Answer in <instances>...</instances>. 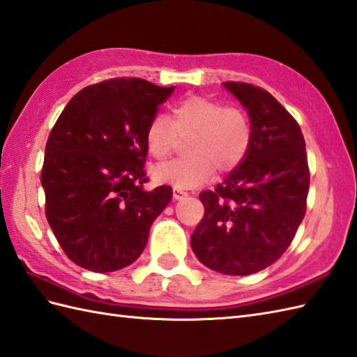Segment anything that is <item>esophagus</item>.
Returning a JSON list of instances; mask_svg holds the SVG:
<instances>
[{
  "instance_id": "esophagus-1",
  "label": "esophagus",
  "mask_w": 357,
  "mask_h": 357,
  "mask_svg": "<svg viewBox=\"0 0 357 357\" xmlns=\"http://www.w3.org/2000/svg\"><path fill=\"white\" fill-rule=\"evenodd\" d=\"M187 196V192H184V190H181L178 187H173V197L176 199V201H179V199L185 197Z\"/></svg>"
}]
</instances>
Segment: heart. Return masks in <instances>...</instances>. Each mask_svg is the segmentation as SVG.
<instances>
[{
  "mask_svg": "<svg viewBox=\"0 0 357 357\" xmlns=\"http://www.w3.org/2000/svg\"><path fill=\"white\" fill-rule=\"evenodd\" d=\"M178 137L187 139L184 158L153 169L155 181L178 188L205 184L216 169L228 173L245 160L251 143V124L236 106H223L204 96H188L172 106L170 120L156 114L147 123L144 141L155 160L172 153Z\"/></svg>",
  "mask_w": 357,
  "mask_h": 357,
  "instance_id": "heart-1",
  "label": "heart"
}]
</instances>
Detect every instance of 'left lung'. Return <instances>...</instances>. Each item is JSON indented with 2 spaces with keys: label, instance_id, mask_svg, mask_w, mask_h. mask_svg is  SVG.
Returning <instances> with one entry per match:
<instances>
[{
  "label": "left lung",
  "instance_id": "8db88e82",
  "mask_svg": "<svg viewBox=\"0 0 357 357\" xmlns=\"http://www.w3.org/2000/svg\"><path fill=\"white\" fill-rule=\"evenodd\" d=\"M223 86L250 115L251 143L222 184L199 195L205 214L192 248L206 268L251 275L292 243L307 208L310 172L300 124L275 97L243 82Z\"/></svg>",
  "mask_w": 357,
  "mask_h": 357
}]
</instances>
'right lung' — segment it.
<instances>
[{
    "label": "right lung",
    "mask_w": 357,
    "mask_h": 357,
    "mask_svg": "<svg viewBox=\"0 0 357 357\" xmlns=\"http://www.w3.org/2000/svg\"><path fill=\"white\" fill-rule=\"evenodd\" d=\"M175 86L137 77L89 85L57 119L45 146L40 184L45 216L66 257L93 272L129 266L172 199L146 192L147 123Z\"/></svg>",
    "instance_id": "obj_1"
}]
</instances>
